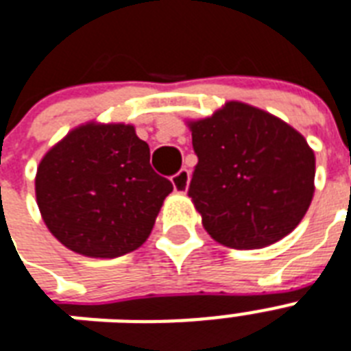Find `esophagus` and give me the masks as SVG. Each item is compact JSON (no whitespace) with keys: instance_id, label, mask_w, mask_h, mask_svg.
Segmentation results:
<instances>
[{"instance_id":"1","label":"esophagus","mask_w":351,"mask_h":351,"mask_svg":"<svg viewBox=\"0 0 351 351\" xmlns=\"http://www.w3.org/2000/svg\"><path fill=\"white\" fill-rule=\"evenodd\" d=\"M189 183H190V172L186 168H181L176 176L172 178V184L173 190L179 192V194H184L186 190H189Z\"/></svg>"}]
</instances>
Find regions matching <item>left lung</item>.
Segmentation results:
<instances>
[{
	"mask_svg": "<svg viewBox=\"0 0 351 351\" xmlns=\"http://www.w3.org/2000/svg\"><path fill=\"white\" fill-rule=\"evenodd\" d=\"M189 128L197 156L189 195L218 243L262 249L302 221L313 199L315 154L295 128L234 100Z\"/></svg>",
	"mask_w": 351,
	"mask_h": 351,
	"instance_id": "obj_1",
	"label": "left lung"
}]
</instances>
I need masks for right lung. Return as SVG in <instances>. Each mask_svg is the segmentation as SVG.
I'll list each match as a JSON object with an SVG mask.
<instances>
[{
    "mask_svg": "<svg viewBox=\"0 0 351 351\" xmlns=\"http://www.w3.org/2000/svg\"><path fill=\"white\" fill-rule=\"evenodd\" d=\"M36 203L51 234L89 258L143 245L173 190L150 167V148L132 124L88 122L43 156Z\"/></svg>",
    "mask_w": 351,
    "mask_h": 351,
    "instance_id": "1",
    "label": "right lung"
}]
</instances>
